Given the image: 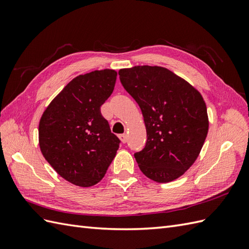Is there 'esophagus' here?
Returning <instances> with one entry per match:
<instances>
[{
    "label": "esophagus",
    "mask_w": 249,
    "mask_h": 249,
    "mask_svg": "<svg viewBox=\"0 0 249 249\" xmlns=\"http://www.w3.org/2000/svg\"><path fill=\"white\" fill-rule=\"evenodd\" d=\"M120 139H121L122 142H123V143H126V142H127V135H126V134L120 135Z\"/></svg>",
    "instance_id": "1"
}]
</instances>
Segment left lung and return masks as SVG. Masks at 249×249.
<instances>
[{
  "instance_id": "obj_1",
  "label": "left lung",
  "mask_w": 249,
  "mask_h": 249,
  "mask_svg": "<svg viewBox=\"0 0 249 249\" xmlns=\"http://www.w3.org/2000/svg\"><path fill=\"white\" fill-rule=\"evenodd\" d=\"M122 86L142 111L146 143L135 158L142 173L158 183L179 178L192 167L209 130L206 106L193 86L160 66L119 71Z\"/></svg>"
}]
</instances>
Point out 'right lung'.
Here are the masks:
<instances>
[{
	"label": "right lung",
	"mask_w": 249,
	"mask_h": 249,
	"mask_svg": "<svg viewBox=\"0 0 249 249\" xmlns=\"http://www.w3.org/2000/svg\"><path fill=\"white\" fill-rule=\"evenodd\" d=\"M116 76L113 70H103L73 78L40 118L41 153L57 174L77 186L97 184L119 149L120 139L100 112Z\"/></svg>",
	"instance_id": "add662e5"
}]
</instances>
